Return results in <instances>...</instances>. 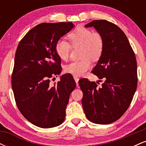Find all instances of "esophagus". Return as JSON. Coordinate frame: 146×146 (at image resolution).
Instances as JSON below:
<instances>
[{
  "mask_svg": "<svg viewBox=\"0 0 146 146\" xmlns=\"http://www.w3.org/2000/svg\"><path fill=\"white\" fill-rule=\"evenodd\" d=\"M73 78H74V80H75V82H76V84H77V86H78V81H79V78H78V76H75L73 77Z\"/></svg>",
  "mask_w": 146,
  "mask_h": 146,
  "instance_id": "1",
  "label": "esophagus"
}]
</instances>
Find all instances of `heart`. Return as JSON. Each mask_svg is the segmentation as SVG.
Masks as SVG:
<instances>
[{
	"label": "heart",
	"instance_id": "b5f03b06",
	"mask_svg": "<svg viewBox=\"0 0 146 146\" xmlns=\"http://www.w3.org/2000/svg\"><path fill=\"white\" fill-rule=\"evenodd\" d=\"M69 43L66 41H58L56 44V52L62 60H67L71 46L80 47L79 61L72 62L65 67V71L75 76L84 74L91 66V60H97L101 57L104 51V41L100 33L84 27H78L67 35Z\"/></svg>",
	"mask_w": 146,
	"mask_h": 146
}]
</instances>
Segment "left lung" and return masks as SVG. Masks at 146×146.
Listing matches in <instances>:
<instances>
[{
	"instance_id": "8db88e82",
	"label": "left lung",
	"mask_w": 146,
	"mask_h": 146,
	"mask_svg": "<svg viewBox=\"0 0 146 146\" xmlns=\"http://www.w3.org/2000/svg\"><path fill=\"white\" fill-rule=\"evenodd\" d=\"M93 27L104 41V51L93 72L103 84L81 79L82 100L85 115L98 124H109L124 114L136 91L137 66L135 54L123 31L105 20H95L85 25Z\"/></svg>"
}]
</instances>
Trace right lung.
<instances>
[{"mask_svg":"<svg viewBox=\"0 0 146 146\" xmlns=\"http://www.w3.org/2000/svg\"><path fill=\"white\" fill-rule=\"evenodd\" d=\"M73 27L71 22L41 23L18 45L11 75L15 101L25 118L40 128L63 123L70 94L76 86L69 73L62 75L58 83L50 84L62 71L56 42Z\"/></svg>","mask_w":146,"mask_h":146,"instance_id":"obj_1","label":"right lung"}]
</instances>
